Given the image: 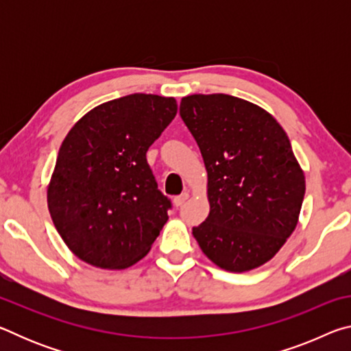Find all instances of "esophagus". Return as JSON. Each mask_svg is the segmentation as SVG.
Returning a JSON list of instances; mask_svg holds the SVG:
<instances>
[{
    "mask_svg": "<svg viewBox=\"0 0 351 351\" xmlns=\"http://www.w3.org/2000/svg\"><path fill=\"white\" fill-rule=\"evenodd\" d=\"M187 199H189V192H184L181 195H178V197H175L173 203H175V206H182Z\"/></svg>",
    "mask_w": 351,
    "mask_h": 351,
    "instance_id": "34e87169",
    "label": "esophagus"
}]
</instances>
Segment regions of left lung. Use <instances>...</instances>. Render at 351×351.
<instances>
[{"instance_id": "obj_1", "label": "left lung", "mask_w": 351, "mask_h": 351, "mask_svg": "<svg viewBox=\"0 0 351 351\" xmlns=\"http://www.w3.org/2000/svg\"><path fill=\"white\" fill-rule=\"evenodd\" d=\"M180 114L207 170L210 212L193 237L221 269L258 268L293 234L305 197L287 133L268 111L229 94L182 97Z\"/></svg>"}]
</instances>
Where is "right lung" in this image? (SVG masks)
Here are the masks:
<instances>
[{"mask_svg":"<svg viewBox=\"0 0 351 351\" xmlns=\"http://www.w3.org/2000/svg\"><path fill=\"white\" fill-rule=\"evenodd\" d=\"M173 97L130 94L86 112L58 150L47 207L66 246L102 269L144 258L167 223L147 150L173 121Z\"/></svg>","mask_w":351,"mask_h":351,"instance_id":"add662e5","label":"right lung"}]
</instances>
